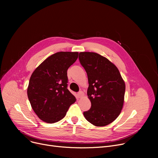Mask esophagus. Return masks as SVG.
Returning <instances> with one entry per match:
<instances>
[{
    "instance_id": "obj_1",
    "label": "esophagus",
    "mask_w": 158,
    "mask_h": 158,
    "mask_svg": "<svg viewBox=\"0 0 158 158\" xmlns=\"http://www.w3.org/2000/svg\"><path fill=\"white\" fill-rule=\"evenodd\" d=\"M77 95H78L79 98H81V97H83V96H84V93L82 92V91H80V92L77 94Z\"/></svg>"
}]
</instances>
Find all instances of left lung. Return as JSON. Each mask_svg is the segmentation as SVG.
<instances>
[{
  "label": "left lung",
  "mask_w": 158,
  "mask_h": 158,
  "mask_svg": "<svg viewBox=\"0 0 158 158\" xmlns=\"http://www.w3.org/2000/svg\"><path fill=\"white\" fill-rule=\"evenodd\" d=\"M79 59L88 79V97L91 108L83 113L94 126H106L116 120L122 110L125 82L113 63L95 52H82Z\"/></svg>",
  "instance_id": "8db88e82"
}]
</instances>
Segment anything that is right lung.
Listing matches in <instances>:
<instances>
[{"mask_svg": "<svg viewBox=\"0 0 158 158\" xmlns=\"http://www.w3.org/2000/svg\"><path fill=\"white\" fill-rule=\"evenodd\" d=\"M77 52H59L47 57L32 72L27 88L31 107L40 119L53 123L63 119L76 98L67 89V70Z\"/></svg>", "mask_w": 158, "mask_h": 158, "instance_id": "1", "label": "right lung"}]
</instances>
